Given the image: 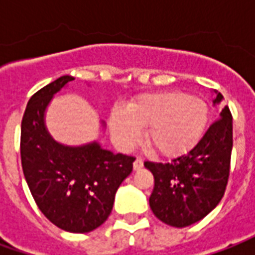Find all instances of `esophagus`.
<instances>
[{
    "instance_id": "34e87169",
    "label": "esophagus",
    "mask_w": 255,
    "mask_h": 255,
    "mask_svg": "<svg viewBox=\"0 0 255 255\" xmlns=\"http://www.w3.org/2000/svg\"><path fill=\"white\" fill-rule=\"evenodd\" d=\"M142 166H143V160H142L140 157H138L136 160L133 161V169H135V171H138V169H140Z\"/></svg>"
}]
</instances>
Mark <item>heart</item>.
<instances>
[{
    "mask_svg": "<svg viewBox=\"0 0 255 255\" xmlns=\"http://www.w3.org/2000/svg\"><path fill=\"white\" fill-rule=\"evenodd\" d=\"M208 124V108L202 101L182 93L144 94L131 102L124 113L112 115L113 138L122 147H131L146 128V142L155 153L175 157L194 147Z\"/></svg>",
    "mask_w": 255,
    "mask_h": 255,
    "instance_id": "b5f03b06",
    "label": "heart"
}]
</instances>
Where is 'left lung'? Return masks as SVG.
Segmentation results:
<instances>
[{"label": "left lung", "instance_id": "obj_1", "mask_svg": "<svg viewBox=\"0 0 255 255\" xmlns=\"http://www.w3.org/2000/svg\"><path fill=\"white\" fill-rule=\"evenodd\" d=\"M223 100L217 94L214 104ZM232 115L228 106L187 154L171 162L146 161L154 176L149 203L162 223L183 228L202 220L224 197L232 153Z\"/></svg>", "mask_w": 255, "mask_h": 255}]
</instances>
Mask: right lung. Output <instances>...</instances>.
<instances>
[{
  "label": "right lung",
  "mask_w": 255,
  "mask_h": 255,
  "mask_svg": "<svg viewBox=\"0 0 255 255\" xmlns=\"http://www.w3.org/2000/svg\"><path fill=\"white\" fill-rule=\"evenodd\" d=\"M71 80L75 78L61 76L31 97L21 120L20 155L28 188L45 217L61 230L84 234L109 217L115 194L132 172L135 157L113 154L95 142L67 147L50 138L45 109Z\"/></svg>",
  "instance_id": "1"
}]
</instances>
